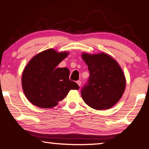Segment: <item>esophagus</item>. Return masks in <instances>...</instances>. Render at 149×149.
Segmentation results:
<instances>
[{"label": "esophagus", "mask_w": 149, "mask_h": 149, "mask_svg": "<svg viewBox=\"0 0 149 149\" xmlns=\"http://www.w3.org/2000/svg\"><path fill=\"white\" fill-rule=\"evenodd\" d=\"M77 84L80 87L81 85V81H79V80H78V81H77Z\"/></svg>", "instance_id": "1"}]
</instances>
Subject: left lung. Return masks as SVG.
I'll use <instances>...</instances> for the list:
<instances>
[{
    "label": "left lung",
    "mask_w": 149,
    "mask_h": 149,
    "mask_svg": "<svg viewBox=\"0 0 149 149\" xmlns=\"http://www.w3.org/2000/svg\"><path fill=\"white\" fill-rule=\"evenodd\" d=\"M89 77L81 95L86 104L96 110L110 108L118 102L125 87V79L119 64L105 53H83Z\"/></svg>",
    "instance_id": "left-lung-1"
}]
</instances>
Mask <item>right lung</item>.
I'll return each mask as SVG.
<instances>
[{
    "label": "right lung",
    "instance_id": "1",
    "mask_svg": "<svg viewBox=\"0 0 149 149\" xmlns=\"http://www.w3.org/2000/svg\"><path fill=\"white\" fill-rule=\"evenodd\" d=\"M68 53L48 49L35 56L25 68L22 84L25 95L33 104L49 108L58 104L71 89H79L69 79L67 68H56Z\"/></svg>",
    "mask_w": 149,
    "mask_h": 149
}]
</instances>
